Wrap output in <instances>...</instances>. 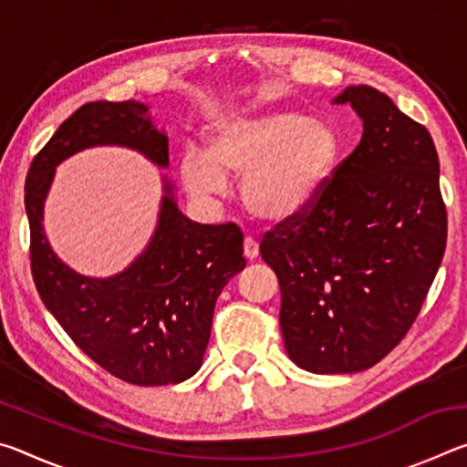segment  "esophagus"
Returning a JSON list of instances; mask_svg holds the SVG:
<instances>
[{
    "instance_id": "34e87169",
    "label": "esophagus",
    "mask_w": 467,
    "mask_h": 467,
    "mask_svg": "<svg viewBox=\"0 0 467 467\" xmlns=\"http://www.w3.org/2000/svg\"><path fill=\"white\" fill-rule=\"evenodd\" d=\"M243 251H244V257H247L249 262H253V259H257L259 255V243L253 239V236H244Z\"/></svg>"
}]
</instances>
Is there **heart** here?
<instances>
[{
	"label": "heart",
	"instance_id": "heart-1",
	"mask_svg": "<svg viewBox=\"0 0 467 467\" xmlns=\"http://www.w3.org/2000/svg\"><path fill=\"white\" fill-rule=\"evenodd\" d=\"M203 152L185 148L179 179L197 200L226 192L241 177V200L253 218L286 223L319 200L342 154L336 128L290 109H241L218 115L202 131Z\"/></svg>",
	"mask_w": 467,
	"mask_h": 467
}]
</instances>
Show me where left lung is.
Instances as JSON below:
<instances>
[{
  "label": "left lung",
  "instance_id": "8db88e82",
  "mask_svg": "<svg viewBox=\"0 0 467 467\" xmlns=\"http://www.w3.org/2000/svg\"><path fill=\"white\" fill-rule=\"evenodd\" d=\"M334 102L357 110L360 144L309 210L259 244L280 282L288 357L317 375L370 368L401 342L447 243L429 130L365 84Z\"/></svg>",
  "mask_w": 467,
  "mask_h": 467
}]
</instances>
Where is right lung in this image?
Segmentation results:
<instances>
[{"instance_id":"right-lung-1","label":"right lung","mask_w":467,"mask_h":467,"mask_svg":"<svg viewBox=\"0 0 467 467\" xmlns=\"http://www.w3.org/2000/svg\"><path fill=\"white\" fill-rule=\"evenodd\" d=\"M97 146L136 150L156 167H169V138L144 102H88L67 117L35 156L25 185L36 290L76 346L110 375L133 385L181 383L200 370L216 298L244 267L243 233L233 223H192L179 210L175 185L162 177L146 249L109 278L74 272L47 239L45 200L55 169Z\"/></svg>"}]
</instances>
